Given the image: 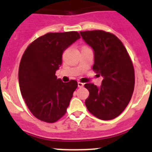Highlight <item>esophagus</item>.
Segmentation results:
<instances>
[{"label":"esophagus","mask_w":152,"mask_h":152,"mask_svg":"<svg viewBox=\"0 0 152 152\" xmlns=\"http://www.w3.org/2000/svg\"><path fill=\"white\" fill-rule=\"evenodd\" d=\"M77 86H78V88H82L83 86H84V84L81 82H78L77 83Z\"/></svg>","instance_id":"obj_1"}]
</instances>
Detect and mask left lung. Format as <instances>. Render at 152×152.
Instances as JSON below:
<instances>
[{
    "label": "left lung",
    "mask_w": 152,
    "mask_h": 152,
    "mask_svg": "<svg viewBox=\"0 0 152 152\" xmlns=\"http://www.w3.org/2000/svg\"><path fill=\"white\" fill-rule=\"evenodd\" d=\"M94 54L93 69L103 77L101 86L84 84L89 91L85 105L103 120L117 117L131 100L135 87L133 64L127 50L115 35L103 30L80 32Z\"/></svg>",
    "instance_id": "1"
}]
</instances>
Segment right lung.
Masks as SVG:
<instances>
[{"instance_id":"add662e5","label":"right lung","mask_w":152,"mask_h":152,"mask_svg":"<svg viewBox=\"0 0 152 152\" xmlns=\"http://www.w3.org/2000/svg\"><path fill=\"white\" fill-rule=\"evenodd\" d=\"M80 38L77 32L49 33L29 44L19 67V85L30 112L37 119L55 123L67 111L77 82L64 83L56 72L64 51Z\"/></svg>"}]
</instances>
